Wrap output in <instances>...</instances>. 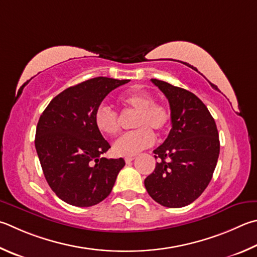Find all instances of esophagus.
I'll return each mask as SVG.
<instances>
[{
    "instance_id": "34e87169",
    "label": "esophagus",
    "mask_w": 257,
    "mask_h": 257,
    "mask_svg": "<svg viewBox=\"0 0 257 257\" xmlns=\"http://www.w3.org/2000/svg\"><path fill=\"white\" fill-rule=\"evenodd\" d=\"M134 160H135V157H125L124 162L127 163V164H129V163H132Z\"/></svg>"
}]
</instances>
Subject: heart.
I'll return each mask as SVG.
<instances>
[{
  "label": "heart",
  "mask_w": 257,
  "mask_h": 257,
  "mask_svg": "<svg viewBox=\"0 0 257 257\" xmlns=\"http://www.w3.org/2000/svg\"><path fill=\"white\" fill-rule=\"evenodd\" d=\"M124 109L136 112L134 127L138 128L116 139L113 152L118 156L132 157L137 155L155 143V134H163L170 125V112L164 105L153 102L146 92H128L119 97ZM94 124L105 136H114L120 129L119 114L108 105L101 104L94 111Z\"/></svg>",
  "instance_id": "b5f03b06"
}]
</instances>
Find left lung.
I'll return each instance as SVG.
<instances>
[{
  "label": "left lung",
  "instance_id": "1",
  "mask_svg": "<svg viewBox=\"0 0 257 257\" xmlns=\"http://www.w3.org/2000/svg\"><path fill=\"white\" fill-rule=\"evenodd\" d=\"M152 82L169 100L172 129L154 151L160 162L145 188L162 206L182 208L198 199L212 179L220 152L217 125L193 93L156 78Z\"/></svg>",
  "mask_w": 257,
  "mask_h": 257
}]
</instances>
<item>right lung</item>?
<instances>
[{
	"mask_svg": "<svg viewBox=\"0 0 257 257\" xmlns=\"http://www.w3.org/2000/svg\"><path fill=\"white\" fill-rule=\"evenodd\" d=\"M129 80L95 77L55 96L40 115L35 146L46 181L59 199L92 207L108 197L123 158H100L110 148L94 124V111Z\"/></svg>",
	"mask_w": 257,
	"mask_h": 257,
	"instance_id": "add662e5",
	"label": "right lung"
}]
</instances>
